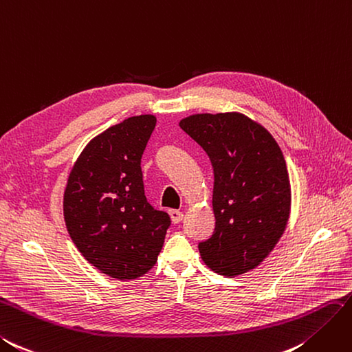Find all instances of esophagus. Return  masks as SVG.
Masks as SVG:
<instances>
[{"label": "esophagus", "mask_w": 352, "mask_h": 352, "mask_svg": "<svg viewBox=\"0 0 352 352\" xmlns=\"http://www.w3.org/2000/svg\"><path fill=\"white\" fill-rule=\"evenodd\" d=\"M168 214H170V217H172V221H173V223H179L180 221L184 219V213L180 212V210H168Z\"/></svg>", "instance_id": "obj_1"}]
</instances>
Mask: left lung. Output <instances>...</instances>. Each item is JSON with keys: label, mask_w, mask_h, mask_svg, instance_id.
<instances>
[{"label": "left lung", "mask_w": 352, "mask_h": 352, "mask_svg": "<svg viewBox=\"0 0 352 352\" xmlns=\"http://www.w3.org/2000/svg\"><path fill=\"white\" fill-rule=\"evenodd\" d=\"M210 158L214 232L198 244L214 272L234 277L258 267L290 214L286 160L271 133L239 112L195 113L179 122Z\"/></svg>", "instance_id": "8db88e82"}]
</instances>
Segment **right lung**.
Here are the masks:
<instances>
[{"label": "right lung", "mask_w": 352, "mask_h": 352, "mask_svg": "<svg viewBox=\"0 0 352 352\" xmlns=\"http://www.w3.org/2000/svg\"><path fill=\"white\" fill-rule=\"evenodd\" d=\"M154 116L124 120L91 139L63 195L66 230L85 261L108 277L133 280L154 267L170 216L146 201L140 160Z\"/></svg>", "instance_id": "add662e5"}]
</instances>
